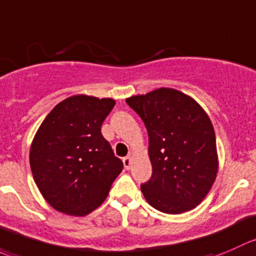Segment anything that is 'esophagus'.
<instances>
[{"mask_svg":"<svg viewBox=\"0 0 256 256\" xmlns=\"http://www.w3.org/2000/svg\"><path fill=\"white\" fill-rule=\"evenodd\" d=\"M124 166H125L126 170H128V168H131V164H132V158H131V156H126V158H124Z\"/></svg>","mask_w":256,"mask_h":256,"instance_id":"34e87169","label":"esophagus"}]
</instances>
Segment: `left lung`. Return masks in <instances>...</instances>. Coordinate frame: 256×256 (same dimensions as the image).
Masks as SVG:
<instances>
[{
  "label": "left lung",
  "mask_w": 256,
  "mask_h": 256,
  "mask_svg": "<svg viewBox=\"0 0 256 256\" xmlns=\"http://www.w3.org/2000/svg\"><path fill=\"white\" fill-rule=\"evenodd\" d=\"M148 134L152 176L141 185L146 202L165 214H182L209 194L219 170L216 140L204 108L186 94L161 88L126 98Z\"/></svg>",
  "instance_id": "left-lung-1"
}]
</instances>
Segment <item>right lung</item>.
Segmentation results:
<instances>
[{
  "instance_id": "add662e5",
  "label": "right lung",
  "mask_w": 256,
  "mask_h": 256,
  "mask_svg": "<svg viewBox=\"0 0 256 256\" xmlns=\"http://www.w3.org/2000/svg\"><path fill=\"white\" fill-rule=\"evenodd\" d=\"M116 101L74 95L57 104L34 134L30 166L42 198L54 210L85 216L108 198L122 161L101 125Z\"/></svg>"
}]
</instances>
